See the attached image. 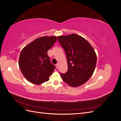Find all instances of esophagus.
I'll list each match as a JSON object with an SVG mask.
<instances>
[{
  "mask_svg": "<svg viewBox=\"0 0 121 121\" xmlns=\"http://www.w3.org/2000/svg\"><path fill=\"white\" fill-rule=\"evenodd\" d=\"M56 67L57 69H58V64H57L56 65Z\"/></svg>",
  "mask_w": 121,
  "mask_h": 121,
  "instance_id": "obj_1",
  "label": "esophagus"
}]
</instances>
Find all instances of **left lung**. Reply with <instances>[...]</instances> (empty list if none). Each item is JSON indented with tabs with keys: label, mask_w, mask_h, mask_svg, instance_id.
I'll return each mask as SVG.
<instances>
[{
	"label": "left lung",
	"mask_w": 121,
	"mask_h": 121,
	"mask_svg": "<svg viewBox=\"0 0 121 121\" xmlns=\"http://www.w3.org/2000/svg\"><path fill=\"white\" fill-rule=\"evenodd\" d=\"M66 54L68 69L60 76L73 87L82 85L92 75L97 60L96 54L90 44L82 36L72 34L57 36Z\"/></svg>",
	"instance_id": "1"
}]
</instances>
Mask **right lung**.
<instances>
[{"label": "right lung", "instance_id": "obj_1", "mask_svg": "<svg viewBox=\"0 0 121 121\" xmlns=\"http://www.w3.org/2000/svg\"><path fill=\"white\" fill-rule=\"evenodd\" d=\"M56 41V36H43L22 50L19 65L29 82L39 85L48 81L56 67L51 63L47 52Z\"/></svg>", "mask_w": 121, "mask_h": 121}]
</instances>
